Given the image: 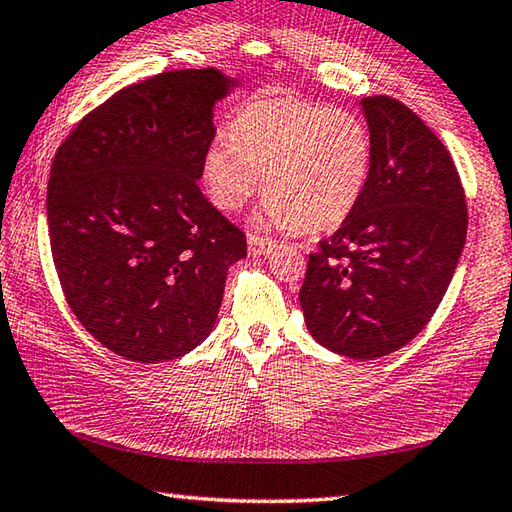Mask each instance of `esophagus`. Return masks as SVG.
Wrapping results in <instances>:
<instances>
[{"instance_id": "esophagus-1", "label": "esophagus", "mask_w": 512, "mask_h": 512, "mask_svg": "<svg viewBox=\"0 0 512 512\" xmlns=\"http://www.w3.org/2000/svg\"><path fill=\"white\" fill-rule=\"evenodd\" d=\"M277 246V241L259 237V235H248V250L250 255H268Z\"/></svg>"}]
</instances>
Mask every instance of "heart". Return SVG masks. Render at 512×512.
Wrapping results in <instances>:
<instances>
[{"label": "heart", "instance_id": "obj_1", "mask_svg": "<svg viewBox=\"0 0 512 512\" xmlns=\"http://www.w3.org/2000/svg\"><path fill=\"white\" fill-rule=\"evenodd\" d=\"M230 134L203 154V183L219 210H239L264 174L266 224L318 235L338 228L365 192L374 145L351 111L262 96L239 111Z\"/></svg>", "mask_w": 512, "mask_h": 512}]
</instances>
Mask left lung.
<instances>
[{
  "instance_id": "obj_1",
  "label": "left lung",
  "mask_w": 512,
  "mask_h": 512,
  "mask_svg": "<svg viewBox=\"0 0 512 512\" xmlns=\"http://www.w3.org/2000/svg\"><path fill=\"white\" fill-rule=\"evenodd\" d=\"M374 159L351 215L309 255L304 322L322 347L387 356L439 309L466 244L468 206L450 152L401 100L367 96Z\"/></svg>"
}]
</instances>
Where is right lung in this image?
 Instances as JSON below:
<instances>
[{
  "label": "right lung",
  "mask_w": 512,
  "mask_h": 512,
  "mask_svg": "<svg viewBox=\"0 0 512 512\" xmlns=\"http://www.w3.org/2000/svg\"><path fill=\"white\" fill-rule=\"evenodd\" d=\"M230 87L217 69L159 73L89 111L55 152L46 215L62 293L127 360H174L206 340L246 257V235L197 183Z\"/></svg>",
  "instance_id": "obj_1"
}]
</instances>
